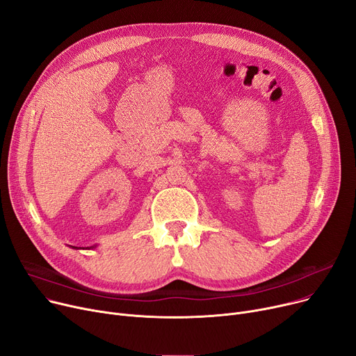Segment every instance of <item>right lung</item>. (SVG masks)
I'll use <instances>...</instances> for the list:
<instances>
[{
    "label": "right lung",
    "instance_id": "add662e5",
    "mask_svg": "<svg viewBox=\"0 0 356 356\" xmlns=\"http://www.w3.org/2000/svg\"><path fill=\"white\" fill-rule=\"evenodd\" d=\"M73 248H76V247H73Z\"/></svg>",
    "mask_w": 356,
    "mask_h": 356
}]
</instances>
